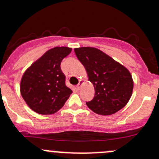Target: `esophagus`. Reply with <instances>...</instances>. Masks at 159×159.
<instances>
[{"mask_svg":"<svg viewBox=\"0 0 159 159\" xmlns=\"http://www.w3.org/2000/svg\"><path fill=\"white\" fill-rule=\"evenodd\" d=\"M83 83H84V81H82V80H80L79 83H78V84L77 85V89H78V90H80V89H81V85L83 84Z\"/></svg>","mask_w":159,"mask_h":159,"instance_id":"34e87169","label":"esophagus"}]
</instances>
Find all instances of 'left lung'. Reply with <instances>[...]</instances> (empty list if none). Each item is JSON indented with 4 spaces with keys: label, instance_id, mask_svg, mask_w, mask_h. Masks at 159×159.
Segmentation results:
<instances>
[{
    "label": "left lung",
    "instance_id": "left-lung-1",
    "mask_svg": "<svg viewBox=\"0 0 159 159\" xmlns=\"http://www.w3.org/2000/svg\"><path fill=\"white\" fill-rule=\"evenodd\" d=\"M75 52L95 90L94 98L86 103L89 109L98 115L109 116L125 107L134 89L128 69L97 48L82 47Z\"/></svg>",
    "mask_w": 159,
    "mask_h": 159
}]
</instances>
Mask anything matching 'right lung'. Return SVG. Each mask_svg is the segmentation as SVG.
Returning <instances> with one entry per match:
<instances>
[{
    "instance_id": "1",
    "label": "right lung",
    "mask_w": 159,
    "mask_h": 159,
    "mask_svg": "<svg viewBox=\"0 0 159 159\" xmlns=\"http://www.w3.org/2000/svg\"><path fill=\"white\" fill-rule=\"evenodd\" d=\"M71 51L68 47L50 49L25 71L21 78L20 93L31 110L52 115L66 103L72 90L66 85L60 64Z\"/></svg>"
}]
</instances>
